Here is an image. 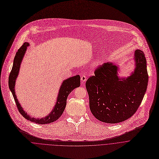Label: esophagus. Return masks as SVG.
I'll list each match as a JSON object with an SVG mask.
<instances>
[{
    "instance_id": "esophagus-1",
    "label": "esophagus",
    "mask_w": 159,
    "mask_h": 159,
    "mask_svg": "<svg viewBox=\"0 0 159 159\" xmlns=\"http://www.w3.org/2000/svg\"><path fill=\"white\" fill-rule=\"evenodd\" d=\"M86 75H81V81H82V82H85L86 81Z\"/></svg>"
}]
</instances>
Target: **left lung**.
Here are the masks:
<instances>
[{
	"instance_id": "1",
	"label": "left lung",
	"mask_w": 159,
	"mask_h": 159,
	"mask_svg": "<svg viewBox=\"0 0 159 159\" xmlns=\"http://www.w3.org/2000/svg\"><path fill=\"white\" fill-rule=\"evenodd\" d=\"M134 59L135 70L127 78H119L117 66L107 62L87 80L90 110L98 120L114 124L129 119L137 111L147 90L148 75L143 52L136 50Z\"/></svg>"
}]
</instances>
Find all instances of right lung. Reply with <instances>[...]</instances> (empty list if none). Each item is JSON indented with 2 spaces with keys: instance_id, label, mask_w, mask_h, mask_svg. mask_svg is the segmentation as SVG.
Wrapping results in <instances>:
<instances>
[{
  "instance_id": "1",
  "label": "right lung",
  "mask_w": 159,
  "mask_h": 159,
  "mask_svg": "<svg viewBox=\"0 0 159 159\" xmlns=\"http://www.w3.org/2000/svg\"><path fill=\"white\" fill-rule=\"evenodd\" d=\"M29 46V44L28 43H24V44L18 49L17 52L16 54L14 59L12 68L9 77V86L12 93L13 97L16 102L19 111L25 119L32 122L38 123L40 125L48 124L55 121L61 116V115L62 114L63 111H64L65 109L66 105V100L68 98L69 94L75 88H78L80 86V75H76L73 77L70 78L62 82V84H61V86L59 89V91L58 93L56 104L54 108H53L52 111L49 113V115L41 119L30 117L28 114H27L26 112L24 111L23 108L20 105L18 100L16 97L14 88L16 80L18 76L20 63L22 62L23 56L26 51L27 48Z\"/></svg>"
}]
</instances>
